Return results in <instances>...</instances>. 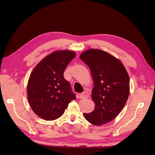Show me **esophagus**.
I'll return each mask as SVG.
<instances>
[{
    "instance_id": "obj_1",
    "label": "esophagus",
    "mask_w": 155,
    "mask_h": 155,
    "mask_svg": "<svg viewBox=\"0 0 155 155\" xmlns=\"http://www.w3.org/2000/svg\"><path fill=\"white\" fill-rule=\"evenodd\" d=\"M88 97H89V93L86 91H84L79 94V97L81 99H85V98H87Z\"/></svg>"
}]
</instances>
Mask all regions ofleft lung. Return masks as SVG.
I'll return each mask as SVG.
<instances>
[{
    "mask_svg": "<svg viewBox=\"0 0 155 155\" xmlns=\"http://www.w3.org/2000/svg\"><path fill=\"white\" fill-rule=\"evenodd\" d=\"M80 58L89 67L94 82L93 111L84 114L90 123L101 126L115 118L124 108L130 91L127 72L118 59L99 49L83 52Z\"/></svg>",
    "mask_w": 155,
    "mask_h": 155,
    "instance_id": "obj_1",
    "label": "left lung"
}]
</instances>
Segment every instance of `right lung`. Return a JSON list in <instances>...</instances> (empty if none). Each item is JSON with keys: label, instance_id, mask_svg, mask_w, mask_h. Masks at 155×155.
Listing matches in <instances>:
<instances>
[{"label": "right lung", "instance_id": "1", "mask_svg": "<svg viewBox=\"0 0 155 155\" xmlns=\"http://www.w3.org/2000/svg\"><path fill=\"white\" fill-rule=\"evenodd\" d=\"M76 53L58 50L44 58L32 71L28 83V99L33 112L47 121L61 117L75 99L64 72Z\"/></svg>", "mask_w": 155, "mask_h": 155}]
</instances>
